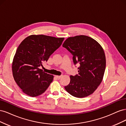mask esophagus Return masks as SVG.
<instances>
[{"label": "esophagus", "instance_id": "obj_1", "mask_svg": "<svg viewBox=\"0 0 126 126\" xmlns=\"http://www.w3.org/2000/svg\"><path fill=\"white\" fill-rule=\"evenodd\" d=\"M62 76H63V75H60V76H56V78H58V79H60L62 77Z\"/></svg>", "mask_w": 126, "mask_h": 126}]
</instances>
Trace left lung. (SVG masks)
I'll return each instance as SVG.
<instances>
[{
	"label": "left lung",
	"instance_id": "1",
	"mask_svg": "<svg viewBox=\"0 0 126 126\" xmlns=\"http://www.w3.org/2000/svg\"><path fill=\"white\" fill-rule=\"evenodd\" d=\"M72 55L75 65L77 63L78 74L70 76V81L64 88L72 96L86 97L99 86L106 68L104 50L97 41L84 35L69 37L63 45Z\"/></svg>",
	"mask_w": 126,
	"mask_h": 126
}]
</instances>
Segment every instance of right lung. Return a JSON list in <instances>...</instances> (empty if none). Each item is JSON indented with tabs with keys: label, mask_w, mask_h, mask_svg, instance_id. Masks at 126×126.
<instances>
[{
	"label": "right lung",
	"mask_w": 126,
	"mask_h": 126,
	"mask_svg": "<svg viewBox=\"0 0 126 126\" xmlns=\"http://www.w3.org/2000/svg\"><path fill=\"white\" fill-rule=\"evenodd\" d=\"M64 38L32 35L19 46L13 62L14 78L26 94L36 97L43 94L53 80L54 76L39 69L62 45Z\"/></svg>",
	"instance_id": "1"
}]
</instances>
